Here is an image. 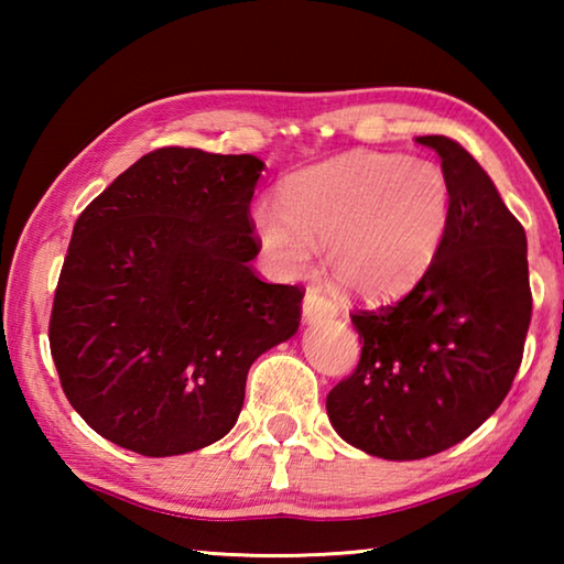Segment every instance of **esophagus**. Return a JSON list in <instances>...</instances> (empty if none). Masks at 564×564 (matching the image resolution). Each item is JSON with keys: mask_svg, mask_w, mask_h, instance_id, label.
<instances>
[{"mask_svg": "<svg viewBox=\"0 0 564 564\" xmlns=\"http://www.w3.org/2000/svg\"><path fill=\"white\" fill-rule=\"evenodd\" d=\"M338 316V305L328 301L326 295H323L321 291L311 289L308 293H305L303 299V321L305 323H323V321H330Z\"/></svg>", "mask_w": 564, "mask_h": 564, "instance_id": "obj_1", "label": "esophagus"}]
</instances>
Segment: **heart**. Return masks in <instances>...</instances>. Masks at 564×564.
Returning <instances> with one entry per match:
<instances>
[{
	"instance_id": "b5f03b06",
	"label": "heart",
	"mask_w": 564,
	"mask_h": 564,
	"mask_svg": "<svg viewBox=\"0 0 564 564\" xmlns=\"http://www.w3.org/2000/svg\"><path fill=\"white\" fill-rule=\"evenodd\" d=\"M261 251L275 271L299 279L316 248L343 291L358 299H393L423 279L451 228V186L425 159L350 151L293 174L281 206L251 214Z\"/></svg>"
}]
</instances>
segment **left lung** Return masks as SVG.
<instances>
[{
  "label": "left lung",
  "mask_w": 564,
  "mask_h": 564,
  "mask_svg": "<svg viewBox=\"0 0 564 564\" xmlns=\"http://www.w3.org/2000/svg\"><path fill=\"white\" fill-rule=\"evenodd\" d=\"M451 186L443 251L403 301L352 313L356 373L328 393L343 441L420 460L465 441L508 395L528 336V238L482 166L447 137H417Z\"/></svg>",
  "instance_id": "obj_1"
}]
</instances>
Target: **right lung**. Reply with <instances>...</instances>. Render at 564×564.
Listing matches in <instances>:
<instances>
[{
    "instance_id": "add662e5",
    "label": "right lung",
    "mask_w": 564,
    "mask_h": 564,
    "mask_svg": "<svg viewBox=\"0 0 564 564\" xmlns=\"http://www.w3.org/2000/svg\"><path fill=\"white\" fill-rule=\"evenodd\" d=\"M263 169L251 154L159 149L76 218L50 346L64 395L107 441L149 457L221 441L248 368L299 330L303 293L248 265Z\"/></svg>"
}]
</instances>
